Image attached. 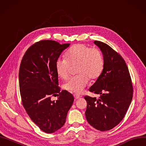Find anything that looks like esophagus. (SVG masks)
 I'll use <instances>...</instances> for the list:
<instances>
[{
  "label": "esophagus",
  "instance_id": "esophagus-1",
  "mask_svg": "<svg viewBox=\"0 0 146 146\" xmlns=\"http://www.w3.org/2000/svg\"><path fill=\"white\" fill-rule=\"evenodd\" d=\"M74 98L76 100L77 99H78V98H80L81 96L79 95V94H74Z\"/></svg>",
  "mask_w": 146,
  "mask_h": 146
}]
</instances>
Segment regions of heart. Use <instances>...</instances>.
<instances>
[{"instance_id": "b5f03b06", "label": "heart", "mask_w": 146, "mask_h": 146, "mask_svg": "<svg viewBox=\"0 0 146 146\" xmlns=\"http://www.w3.org/2000/svg\"><path fill=\"white\" fill-rule=\"evenodd\" d=\"M66 58H59L55 68L59 77L64 80L70 76V66H75L77 75L63 85L68 91L80 93L87 85L89 78L95 80L100 76L104 69V60L97 48H91L84 44H76L67 51Z\"/></svg>"}]
</instances>
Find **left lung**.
Returning <instances> with one entry per match:
<instances>
[{
    "instance_id": "1",
    "label": "left lung",
    "mask_w": 146,
    "mask_h": 146,
    "mask_svg": "<svg viewBox=\"0 0 146 146\" xmlns=\"http://www.w3.org/2000/svg\"><path fill=\"white\" fill-rule=\"evenodd\" d=\"M103 54L104 69L89 91L100 94L99 99L84 97L88 123L101 131L111 129L123 119L133 98V89L125 60L105 43L95 40Z\"/></svg>"
}]
</instances>
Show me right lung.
Segmentation results:
<instances>
[{"label":"right lung","instance_id":"obj_1","mask_svg":"<svg viewBox=\"0 0 146 146\" xmlns=\"http://www.w3.org/2000/svg\"><path fill=\"white\" fill-rule=\"evenodd\" d=\"M69 45L40 40L27 50L21 62L19 85L23 106L34 123L46 133L64 125L74 100L72 94L60 91L55 68L56 60ZM54 95L58 100L52 101L50 96Z\"/></svg>","mask_w":146,"mask_h":146}]
</instances>
